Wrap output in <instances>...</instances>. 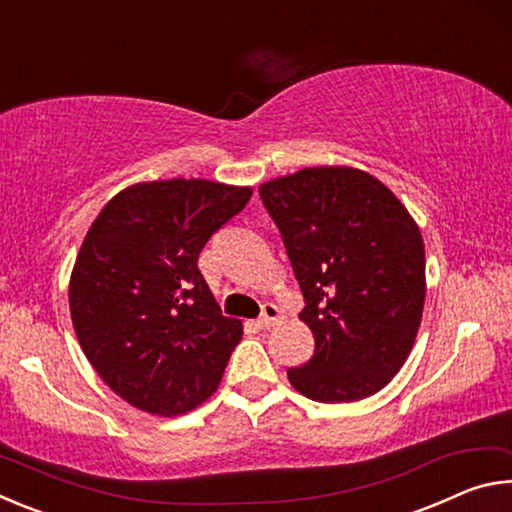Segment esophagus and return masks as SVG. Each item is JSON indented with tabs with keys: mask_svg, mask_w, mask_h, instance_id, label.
I'll return each instance as SVG.
<instances>
[{
	"mask_svg": "<svg viewBox=\"0 0 512 512\" xmlns=\"http://www.w3.org/2000/svg\"><path fill=\"white\" fill-rule=\"evenodd\" d=\"M280 318H282V311L277 309L273 302H266V305L262 307V316L257 318V327L271 329L275 323H280Z\"/></svg>",
	"mask_w": 512,
	"mask_h": 512,
	"instance_id": "esophagus-1",
	"label": "esophagus"
}]
</instances>
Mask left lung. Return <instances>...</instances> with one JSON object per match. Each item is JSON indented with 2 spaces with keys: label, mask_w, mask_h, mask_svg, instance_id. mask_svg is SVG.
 Listing matches in <instances>:
<instances>
[{
  "label": "left lung",
  "mask_w": 512,
  "mask_h": 512,
  "mask_svg": "<svg viewBox=\"0 0 512 512\" xmlns=\"http://www.w3.org/2000/svg\"><path fill=\"white\" fill-rule=\"evenodd\" d=\"M305 296L316 348L291 386L316 402H357L391 381L418 336L424 244L418 223L375 176L309 167L259 187Z\"/></svg>",
  "instance_id": "left-lung-1"
}]
</instances>
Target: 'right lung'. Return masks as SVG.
Here are the masks:
<instances>
[{"instance_id": "obj_1", "label": "right lung", "mask_w": 512, "mask_h": 512, "mask_svg": "<svg viewBox=\"0 0 512 512\" xmlns=\"http://www.w3.org/2000/svg\"><path fill=\"white\" fill-rule=\"evenodd\" d=\"M250 196L212 180H153L126 187L90 225L69 311L85 357L128 404L169 418L219 388L241 320L221 314L198 255Z\"/></svg>"}]
</instances>
